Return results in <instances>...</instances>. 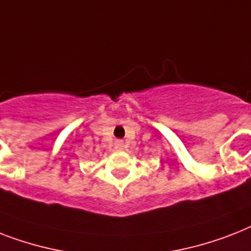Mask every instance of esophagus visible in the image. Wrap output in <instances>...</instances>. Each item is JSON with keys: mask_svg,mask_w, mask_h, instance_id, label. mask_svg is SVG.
<instances>
[{"mask_svg": "<svg viewBox=\"0 0 251 251\" xmlns=\"http://www.w3.org/2000/svg\"><path fill=\"white\" fill-rule=\"evenodd\" d=\"M116 148H117V150H121V148H122L121 142H117V143H116Z\"/></svg>", "mask_w": 251, "mask_h": 251, "instance_id": "1", "label": "esophagus"}]
</instances>
